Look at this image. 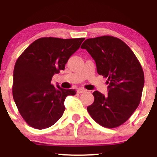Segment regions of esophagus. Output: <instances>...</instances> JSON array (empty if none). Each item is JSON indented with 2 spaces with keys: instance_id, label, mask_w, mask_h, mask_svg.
<instances>
[{
  "instance_id": "obj_1",
  "label": "esophagus",
  "mask_w": 157,
  "mask_h": 157,
  "mask_svg": "<svg viewBox=\"0 0 157 157\" xmlns=\"http://www.w3.org/2000/svg\"><path fill=\"white\" fill-rule=\"evenodd\" d=\"M85 92H86V90H84V89L83 88L78 89V90H77V93H85Z\"/></svg>"
}]
</instances>
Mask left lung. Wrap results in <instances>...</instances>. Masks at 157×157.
Masks as SVG:
<instances>
[{
    "label": "left lung",
    "instance_id": "left-lung-1",
    "mask_svg": "<svg viewBox=\"0 0 157 157\" xmlns=\"http://www.w3.org/2000/svg\"><path fill=\"white\" fill-rule=\"evenodd\" d=\"M81 48L94 59L98 74L108 78V95L93 92L94 102L87 107L89 114L102 127H118L140 104L144 85L141 64L128 45L113 36L88 39Z\"/></svg>",
    "mask_w": 157,
    "mask_h": 157
}]
</instances>
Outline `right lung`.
Wrapping results in <instances>:
<instances>
[{"mask_svg": "<svg viewBox=\"0 0 157 157\" xmlns=\"http://www.w3.org/2000/svg\"><path fill=\"white\" fill-rule=\"evenodd\" d=\"M84 38L36 39L20 55L13 69V97L24 121L36 129L53 125L64 112V100L75 90L55 88L54 74L65 68L69 58Z\"/></svg>", "mask_w": 157, "mask_h": 157, "instance_id": "add662e5", "label": "right lung"}]
</instances>
